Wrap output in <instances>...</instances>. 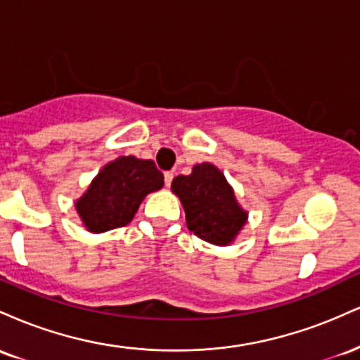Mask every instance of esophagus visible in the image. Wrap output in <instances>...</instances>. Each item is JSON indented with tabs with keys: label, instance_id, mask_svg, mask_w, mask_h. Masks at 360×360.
Wrapping results in <instances>:
<instances>
[{
	"label": "esophagus",
	"instance_id": "1",
	"mask_svg": "<svg viewBox=\"0 0 360 360\" xmlns=\"http://www.w3.org/2000/svg\"><path fill=\"white\" fill-rule=\"evenodd\" d=\"M172 179H174V174H172V172H166V174H164V181H166L167 188H169V186H171Z\"/></svg>",
	"mask_w": 360,
	"mask_h": 360
}]
</instances>
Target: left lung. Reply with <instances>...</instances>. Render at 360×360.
Returning <instances> with one entry per match:
<instances>
[{
	"label": "left lung",
	"instance_id": "8db88e82",
	"mask_svg": "<svg viewBox=\"0 0 360 360\" xmlns=\"http://www.w3.org/2000/svg\"><path fill=\"white\" fill-rule=\"evenodd\" d=\"M171 189L183 205L188 229L213 245L233 243L249 220V212L214 164H196L189 176L174 177Z\"/></svg>",
	"mask_w": 360,
	"mask_h": 360
}]
</instances>
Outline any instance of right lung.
<instances>
[{"mask_svg": "<svg viewBox=\"0 0 360 360\" xmlns=\"http://www.w3.org/2000/svg\"><path fill=\"white\" fill-rule=\"evenodd\" d=\"M162 186L154 160L122 155L98 172L74 206L88 232L103 233L130 223L143 198Z\"/></svg>", "mask_w": 360, "mask_h": 360, "instance_id": "obj_1", "label": "right lung"}]
</instances>
